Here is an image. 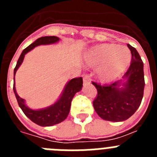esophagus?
Here are the masks:
<instances>
[{"label":"esophagus","instance_id":"esophagus-1","mask_svg":"<svg viewBox=\"0 0 157 157\" xmlns=\"http://www.w3.org/2000/svg\"><path fill=\"white\" fill-rule=\"evenodd\" d=\"M90 82V78H89L88 75H85L83 77V82H84V85L88 84Z\"/></svg>","mask_w":157,"mask_h":157}]
</instances>
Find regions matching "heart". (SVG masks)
<instances>
[{"instance_id": "obj_1", "label": "heart", "mask_w": 157, "mask_h": 157, "mask_svg": "<svg viewBox=\"0 0 157 157\" xmlns=\"http://www.w3.org/2000/svg\"><path fill=\"white\" fill-rule=\"evenodd\" d=\"M131 60L130 51L116 44H101L88 50L85 55L87 66L97 67L98 79L104 83L113 82L127 69Z\"/></svg>"}]
</instances>
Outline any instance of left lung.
Segmentation results:
<instances>
[{
    "label": "left lung",
    "mask_w": 157,
    "mask_h": 157,
    "mask_svg": "<svg viewBox=\"0 0 157 157\" xmlns=\"http://www.w3.org/2000/svg\"><path fill=\"white\" fill-rule=\"evenodd\" d=\"M127 46L132 58L123 79L105 86L92 82L98 90L94 108L98 116L107 121L121 122L129 119L139 108L143 98V62L135 48L129 44Z\"/></svg>",
    "instance_id": "8db88e82"
}]
</instances>
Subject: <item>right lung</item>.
I'll return each instance as SVG.
<instances>
[{"label": "right lung", "instance_id": "1", "mask_svg": "<svg viewBox=\"0 0 157 157\" xmlns=\"http://www.w3.org/2000/svg\"><path fill=\"white\" fill-rule=\"evenodd\" d=\"M59 41V38L56 36H45V37H39L22 52L21 55L18 59L16 67L14 69L13 91L16 95L19 106L20 107L23 113L32 122H34V123L41 127H51V126L56 125L63 122L67 117L70 112L71 101L74 98L75 94L79 92L82 88V78H75L67 82L62 92L61 96L59 97L56 103L45 109L34 110V109L28 108L25 104L24 99L20 98L16 93V86H15V75L19 66L23 63L25 55L27 52L32 50L34 47L38 46V45H50V44L58 42Z\"/></svg>", "mask_w": 157, "mask_h": 157}]
</instances>
